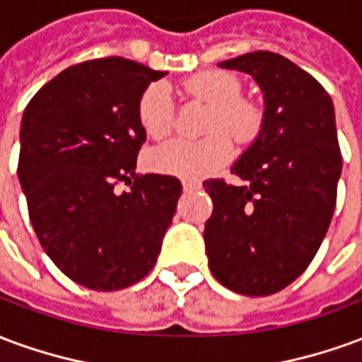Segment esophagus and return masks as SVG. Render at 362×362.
I'll use <instances>...</instances> for the list:
<instances>
[{
    "instance_id": "obj_1",
    "label": "esophagus",
    "mask_w": 362,
    "mask_h": 362,
    "mask_svg": "<svg viewBox=\"0 0 362 362\" xmlns=\"http://www.w3.org/2000/svg\"><path fill=\"white\" fill-rule=\"evenodd\" d=\"M182 188H184V192H196V189L202 188V184L199 182H182Z\"/></svg>"
}]
</instances>
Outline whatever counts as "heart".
<instances>
[{"mask_svg": "<svg viewBox=\"0 0 362 362\" xmlns=\"http://www.w3.org/2000/svg\"><path fill=\"white\" fill-rule=\"evenodd\" d=\"M192 98L209 104L204 139H170L151 151L147 163L153 170L182 180H204L230 163L236 141L248 145L264 129L266 114L258 100L243 93V81L230 71L207 69L184 81ZM137 118L151 137H165L173 132L176 110L168 85L151 83L137 104ZM228 133L231 134L228 135Z\"/></svg>", "mask_w": 362, "mask_h": 362, "instance_id": "heart-1", "label": "heart"}]
</instances>
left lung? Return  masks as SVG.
<instances>
[{
	"label": "left lung",
	"instance_id": "obj_1",
	"mask_svg": "<svg viewBox=\"0 0 362 362\" xmlns=\"http://www.w3.org/2000/svg\"><path fill=\"white\" fill-rule=\"evenodd\" d=\"M219 66L256 79L266 122L230 168L243 186L204 182L213 199L205 252L221 285L267 296L308 267L334 217L343 166L334 103L310 74L273 52H252Z\"/></svg>",
	"mask_w": 362,
	"mask_h": 362
}]
</instances>
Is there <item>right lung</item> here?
Here are the masks:
<instances>
[{"label":"right lung","instance_id":"right-lung-1","mask_svg":"<svg viewBox=\"0 0 362 362\" xmlns=\"http://www.w3.org/2000/svg\"><path fill=\"white\" fill-rule=\"evenodd\" d=\"M132 59L98 58L64 69L21 122L19 174L44 252L83 287L118 291L153 269L182 184L135 174L145 129L137 104L165 77ZM126 181L122 194L115 184Z\"/></svg>","mask_w":362,"mask_h":362}]
</instances>
